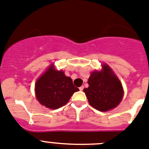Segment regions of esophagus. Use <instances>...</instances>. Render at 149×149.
I'll list each match as a JSON object with an SVG mask.
<instances>
[{"instance_id": "obj_1", "label": "esophagus", "mask_w": 149, "mask_h": 149, "mask_svg": "<svg viewBox=\"0 0 149 149\" xmlns=\"http://www.w3.org/2000/svg\"><path fill=\"white\" fill-rule=\"evenodd\" d=\"M83 89H84V86H81L79 88V90L80 91H83Z\"/></svg>"}]
</instances>
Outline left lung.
I'll return each mask as SVG.
<instances>
[{
  "label": "left lung",
  "instance_id": "obj_1",
  "mask_svg": "<svg viewBox=\"0 0 149 149\" xmlns=\"http://www.w3.org/2000/svg\"><path fill=\"white\" fill-rule=\"evenodd\" d=\"M84 88L88 102L95 109L108 111L116 108L124 95L123 85L111 68L103 64L100 71L92 72Z\"/></svg>",
  "mask_w": 149,
  "mask_h": 149
}]
</instances>
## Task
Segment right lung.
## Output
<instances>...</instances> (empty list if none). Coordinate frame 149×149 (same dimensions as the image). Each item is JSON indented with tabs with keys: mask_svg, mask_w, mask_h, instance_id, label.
Returning <instances> with one entry per match:
<instances>
[{
	"mask_svg": "<svg viewBox=\"0 0 149 149\" xmlns=\"http://www.w3.org/2000/svg\"><path fill=\"white\" fill-rule=\"evenodd\" d=\"M78 91L79 89L73 85L71 78L65 76L62 70L55 69L53 64L38 78L35 85L38 101L50 109H58L65 105Z\"/></svg>",
	"mask_w": 149,
	"mask_h": 149,
	"instance_id": "obj_1",
	"label": "right lung"
}]
</instances>
